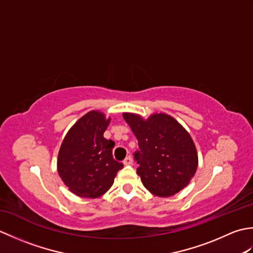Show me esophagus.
<instances>
[{
    "instance_id": "esophagus-1",
    "label": "esophagus",
    "mask_w": 253,
    "mask_h": 253,
    "mask_svg": "<svg viewBox=\"0 0 253 253\" xmlns=\"http://www.w3.org/2000/svg\"><path fill=\"white\" fill-rule=\"evenodd\" d=\"M131 164H132L131 157H127L125 160H124V165H131Z\"/></svg>"
}]
</instances>
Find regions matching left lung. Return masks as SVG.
<instances>
[{
  "label": "left lung",
  "mask_w": 253,
  "mask_h": 253,
  "mask_svg": "<svg viewBox=\"0 0 253 253\" xmlns=\"http://www.w3.org/2000/svg\"><path fill=\"white\" fill-rule=\"evenodd\" d=\"M123 117L138 140L140 150L135 159L143 186L162 198L184 189L198 169V152L189 132L165 113H153L144 120L126 112Z\"/></svg>",
  "instance_id": "obj_1"
}]
</instances>
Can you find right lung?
I'll return each instance as SVG.
<instances>
[{
    "label": "right lung",
    "mask_w": 253,
    "mask_h": 253,
    "mask_svg": "<svg viewBox=\"0 0 253 253\" xmlns=\"http://www.w3.org/2000/svg\"><path fill=\"white\" fill-rule=\"evenodd\" d=\"M111 117L90 111L74 124L64 137L57 155V171L68 190L82 198L95 199L112 187L123 164L113 159L114 141L103 133Z\"/></svg>",
    "instance_id": "obj_1"
}]
</instances>
